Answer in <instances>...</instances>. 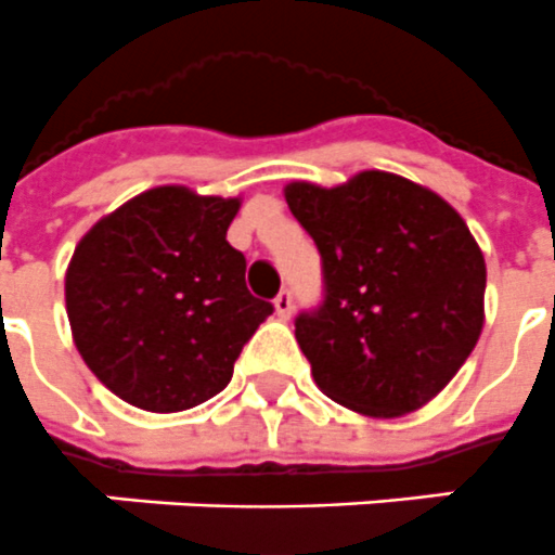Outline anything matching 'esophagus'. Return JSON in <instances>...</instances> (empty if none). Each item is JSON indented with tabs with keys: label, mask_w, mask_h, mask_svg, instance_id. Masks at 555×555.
Segmentation results:
<instances>
[{
	"label": "esophagus",
	"mask_w": 555,
	"mask_h": 555,
	"mask_svg": "<svg viewBox=\"0 0 555 555\" xmlns=\"http://www.w3.org/2000/svg\"><path fill=\"white\" fill-rule=\"evenodd\" d=\"M274 312H278V318L281 321H289L292 318V292L283 289L278 298H274Z\"/></svg>",
	"instance_id": "obj_1"
}]
</instances>
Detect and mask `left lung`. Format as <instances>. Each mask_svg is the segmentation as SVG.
<instances>
[{
  "label": "left lung",
  "instance_id": "left-lung-1",
  "mask_svg": "<svg viewBox=\"0 0 555 555\" xmlns=\"http://www.w3.org/2000/svg\"><path fill=\"white\" fill-rule=\"evenodd\" d=\"M283 194L323 260L326 298L295 321L314 384L370 418L421 410L485 326L487 266L467 223L389 171L332 189L295 180Z\"/></svg>",
  "mask_w": 555,
  "mask_h": 555
}]
</instances>
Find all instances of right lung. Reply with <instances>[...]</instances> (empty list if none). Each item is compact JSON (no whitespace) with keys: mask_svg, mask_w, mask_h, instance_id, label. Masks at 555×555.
Instances as JSON below:
<instances>
[{"mask_svg":"<svg viewBox=\"0 0 555 555\" xmlns=\"http://www.w3.org/2000/svg\"><path fill=\"white\" fill-rule=\"evenodd\" d=\"M241 197L157 185L77 243L65 272L70 335L88 370L131 406L183 412L215 398L272 314L225 241Z\"/></svg>","mask_w":555,"mask_h":555,"instance_id":"1","label":"right lung"}]
</instances>
